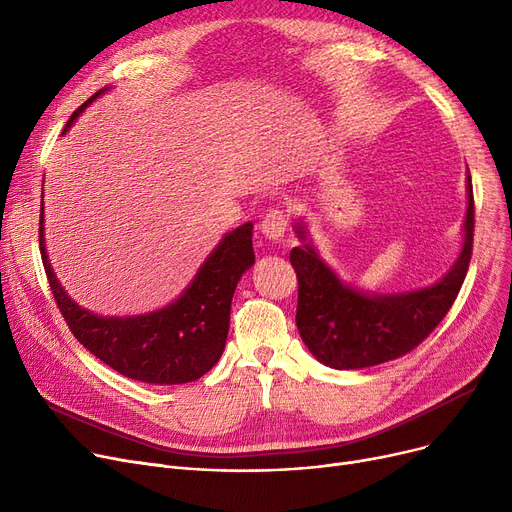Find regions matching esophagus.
<instances>
[{
    "label": "esophagus",
    "mask_w": 512,
    "mask_h": 512,
    "mask_svg": "<svg viewBox=\"0 0 512 512\" xmlns=\"http://www.w3.org/2000/svg\"><path fill=\"white\" fill-rule=\"evenodd\" d=\"M286 226H288V218L282 209H270L263 215V220L259 224L261 232L270 240L282 238L286 232Z\"/></svg>",
    "instance_id": "1"
}]
</instances>
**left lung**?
I'll list each match as a JSON object with an SVG mask.
<instances>
[{
	"label": "left lung",
	"instance_id": "8db88e82",
	"mask_svg": "<svg viewBox=\"0 0 512 512\" xmlns=\"http://www.w3.org/2000/svg\"><path fill=\"white\" fill-rule=\"evenodd\" d=\"M469 207L465 218V245L459 261L434 286L369 297L344 286L330 267L305 245L290 251V263L299 280L297 326L309 351L328 367L361 369L411 353L450 311L459 294L473 253L475 203L467 176ZM305 238V228L299 226Z\"/></svg>",
	"mask_w": 512,
	"mask_h": 512
}]
</instances>
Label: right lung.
<instances>
[{
	"label": "right lung",
	"instance_id": "add662e5",
	"mask_svg": "<svg viewBox=\"0 0 512 512\" xmlns=\"http://www.w3.org/2000/svg\"><path fill=\"white\" fill-rule=\"evenodd\" d=\"M87 99L66 122L101 95ZM253 224L232 230L203 263L193 284L166 309L137 317H97L68 299L51 272L43 242V205L39 249L53 299L74 338L99 361L130 380L147 384H186L205 375L224 353L230 326L232 294L240 276L255 263Z\"/></svg>",
	"mask_w": 512,
	"mask_h": 512
}]
</instances>
